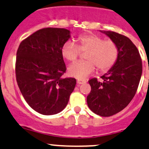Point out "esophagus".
<instances>
[{
  "instance_id": "1",
  "label": "esophagus",
  "mask_w": 149,
  "mask_h": 149,
  "mask_svg": "<svg viewBox=\"0 0 149 149\" xmlns=\"http://www.w3.org/2000/svg\"><path fill=\"white\" fill-rule=\"evenodd\" d=\"M85 81H82V80H77V83L78 84V85H82V84H84L85 83Z\"/></svg>"
}]
</instances>
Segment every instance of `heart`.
Segmentation results:
<instances>
[{"label":"heart","instance_id":"obj_1","mask_svg":"<svg viewBox=\"0 0 149 149\" xmlns=\"http://www.w3.org/2000/svg\"><path fill=\"white\" fill-rule=\"evenodd\" d=\"M77 44L67 41L61 49L62 55L68 61H74L81 52H86L85 62H76L69 66L68 74L78 79H85L95 71V66L101 72H107L116 64L118 57V47L114 41L95 34L80 36L77 39Z\"/></svg>","mask_w":149,"mask_h":149}]
</instances>
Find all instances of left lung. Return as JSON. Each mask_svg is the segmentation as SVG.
I'll list each match as a JSON object with an SVG mask.
<instances>
[{"mask_svg": "<svg viewBox=\"0 0 149 149\" xmlns=\"http://www.w3.org/2000/svg\"><path fill=\"white\" fill-rule=\"evenodd\" d=\"M118 47L116 64L101 80L93 78L89 81L91 92L87 97L89 108L95 114L108 117L123 110L136 93L142 74L140 54L131 39L114 31H100Z\"/></svg>", "mask_w": 149, "mask_h": 149, "instance_id": "8db88e82", "label": "left lung"}]
</instances>
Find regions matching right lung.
I'll list each match as a JSON object with an SVG mask.
<instances>
[{
    "label": "right lung",
    "instance_id": "right-lung-1",
    "mask_svg": "<svg viewBox=\"0 0 149 149\" xmlns=\"http://www.w3.org/2000/svg\"><path fill=\"white\" fill-rule=\"evenodd\" d=\"M70 30L45 28L21 41L16 53V81L29 106L45 116L60 113L76 85L66 71L61 49L71 37Z\"/></svg>",
    "mask_w": 149,
    "mask_h": 149
}]
</instances>
